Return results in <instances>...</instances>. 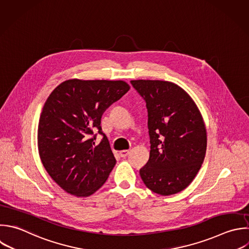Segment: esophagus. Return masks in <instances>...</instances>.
<instances>
[{
    "label": "esophagus",
    "instance_id": "esophagus-1",
    "mask_svg": "<svg viewBox=\"0 0 249 249\" xmlns=\"http://www.w3.org/2000/svg\"><path fill=\"white\" fill-rule=\"evenodd\" d=\"M129 152H130L129 150H123V151H120V156H121L122 158H125V157L128 156Z\"/></svg>",
    "mask_w": 249,
    "mask_h": 249
}]
</instances>
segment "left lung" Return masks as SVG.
Segmentation results:
<instances>
[{"mask_svg": "<svg viewBox=\"0 0 249 249\" xmlns=\"http://www.w3.org/2000/svg\"><path fill=\"white\" fill-rule=\"evenodd\" d=\"M130 84L145 100L150 158L140 176L151 191L169 196L187 188L198 172L206 151V129L189 94L165 81Z\"/></svg>", "mask_w": 249, "mask_h": 249, "instance_id": "8db88e82", "label": "left lung"}]
</instances>
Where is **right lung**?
<instances>
[{
  "label": "right lung",
  "instance_id": "right-lung-1",
  "mask_svg": "<svg viewBox=\"0 0 249 249\" xmlns=\"http://www.w3.org/2000/svg\"><path fill=\"white\" fill-rule=\"evenodd\" d=\"M129 90L123 81L68 80L47 99L40 116L38 148L51 177L67 193L88 196L107 180L116 164L101 117ZM98 133L104 137L96 145Z\"/></svg>",
  "mask_w": 249,
  "mask_h": 249
}]
</instances>
